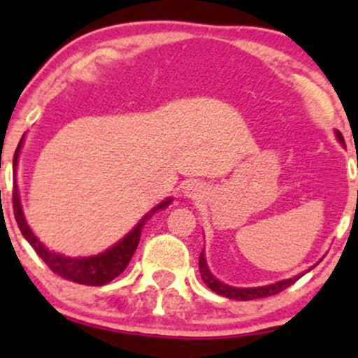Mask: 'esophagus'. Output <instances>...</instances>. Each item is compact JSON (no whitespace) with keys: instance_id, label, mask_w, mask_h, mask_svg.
<instances>
[{"instance_id":"34e87169","label":"esophagus","mask_w":358,"mask_h":358,"mask_svg":"<svg viewBox=\"0 0 358 358\" xmlns=\"http://www.w3.org/2000/svg\"><path fill=\"white\" fill-rule=\"evenodd\" d=\"M205 188L202 183L199 182H190L187 183V187H185V195L190 196V199H200V196L203 195Z\"/></svg>"}]
</instances>
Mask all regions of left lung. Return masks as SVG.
Listing matches in <instances>:
<instances>
[{"label":"left lung","mask_w":358,"mask_h":358,"mask_svg":"<svg viewBox=\"0 0 358 358\" xmlns=\"http://www.w3.org/2000/svg\"><path fill=\"white\" fill-rule=\"evenodd\" d=\"M336 136H338L340 141H342V134L336 133ZM199 268H200V276H202L203 282L208 287H210L212 291H215L217 294H222V296H225V298L239 299V301H249V299H259V298L273 296V294L281 293V291H285L286 287H289L291 285H294V282H296L298 279L301 278L303 274H305V273H303V274H299V276H294V278H291V279H285V281L274 282V285H269V286H261V287H232V286L224 285V282L217 281V279L212 276L210 271H208V268H207V262H205L203 252L200 254V257H199Z\"/></svg>","instance_id":"1"}]
</instances>
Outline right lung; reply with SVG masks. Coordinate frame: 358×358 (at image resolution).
<instances>
[{"label": "right lung", "mask_w": 358, "mask_h": 358, "mask_svg": "<svg viewBox=\"0 0 358 358\" xmlns=\"http://www.w3.org/2000/svg\"><path fill=\"white\" fill-rule=\"evenodd\" d=\"M20 148H22V141H20V145L15 151V158H13L15 166H16V159H18ZM170 202L171 199H166L165 202L156 205L153 210L148 213V215H145V219L139 222L136 227L127 234L124 239L119 241L116 245H113V248L106 250V252L99 254V256L65 257V256H60V254H55L52 252V250H48L42 242L36 239L35 234L30 231L27 220H24L22 205H20L18 188H16V185H13L15 219L24 239L30 242L31 248H34L35 252L42 257V261L48 266V268H50L52 273H55L57 276L64 279H69V281L79 282V285H85V286L108 285L109 281H113L114 278L119 276V274L126 269V266L129 264L131 257H133L134 250H136L139 244V237H141V231L143 227H145L146 222L155 215L156 210H163V208H166V205Z\"/></svg>", "instance_id": "1"}]
</instances>
